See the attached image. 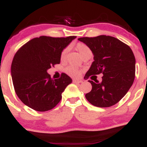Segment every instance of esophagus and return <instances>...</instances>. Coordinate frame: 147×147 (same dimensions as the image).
I'll return each instance as SVG.
<instances>
[{"mask_svg": "<svg viewBox=\"0 0 147 147\" xmlns=\"http://www.w3.org/2000/svg\"><path fill=\"white\" fill-rule=\"evenodd\" d=\"M73 83L75 84H81L82 83V80H77V79H73Z\"/></svg>", "mask_w": 147, "mask_h": 147, "instance_id": "34e87169", "label": "esophagus"}]
</instances>
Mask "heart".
Wrapping results in <instances>:
<instances>
[{"instance_id": "1", "label": "heart", "mask_w": 147, "mask_h": 147, "mask_svg": "<svg viewBox=\"0 0 147 147\" xmlns=\"http://www.w3.org/2000/svg\"><path fill=\"white\" fill-rule=\"evenodd\" d=\"M75 49L77 50V51L79 52V55L83 58V57L87 56V55H92V51H91L90 48L85 43H82V42H79L77 43L75 45ZM68 51V48H65L63 50L61 51L60 55V59L61 61H65L66 59L67 53ZM65 72L68 74V75H70V77H74V78H78L82 75V70L81 69H79L76 67L74 66H68L65 69Z\"/></svg>"}]
</instances>
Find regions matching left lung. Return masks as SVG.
I'll return each mask as SVG.
<instances>
[{
    "label": "left lung",
    "mask_w": 147,
    "mask_h": 147,
    "mask_svg": "<svg viewBox=\"0 0 147 147\" xmlns=\"http://www.w3.org/2000/svg\"><path fill=\"white\" fill-rule=\"evenodd\" d=\"M78 40L86 44L94 55V61L84 78L103 74L100 83L88 80L92 90L86 94V98L97 107L115 105L127 93L134 82L136 59L132 50L111 36L82 37Z\"/></svg>",
    "instance_id": "left-lung-1"
}]
</instances>
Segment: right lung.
Listing matches in <instances>:
<instances>
[{"mask_svg": "<svg viewBox=\"0 0 147 147\" xmlns=\"http://www.w3.org/2000/svg\"><path fill=\"white\" fill-rule=\"evenodd\" d=\"M75 38L41 36L18 49L11 63V73L15 92L23 104L43 112L59 103L72 79L61 73L59 79H52L47 70L60 63L61 51Z\"/></svg>", "mask_w": 147, "mask_h": 147, "instance_id": "1", "label": "right lung"}]
</instances>
